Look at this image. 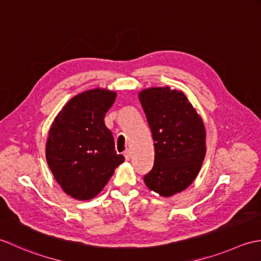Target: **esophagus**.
I'll use <instances>...</instances> for the list:
<instances>
[{"mask_svg":"<svg viewBox=\"0 0 261 261\" xmlns=\"http://www.w3.org/2000/svg\"><path fill=\"white\" fill-rule=\"evenodd\" d=\"M124 156H125L126 160H129V159H130V151L129 150H126L124 152Z\"/></svg>","mask_w":261,"mask_h":261,"instance_id":"obj_1","label":"esophagus"}]
</instances>
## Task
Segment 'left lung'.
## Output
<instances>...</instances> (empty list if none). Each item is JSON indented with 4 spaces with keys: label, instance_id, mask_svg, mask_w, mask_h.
Returning <instances> with one entry per match:
<instances>
[{
    "label": "left lung",
    "instance_id": "8db88e82",
    "mask_svg": "<svg viewBox=\"0 0 261 261\" xmlns=\"http://www.w3.org/2000/svg\"><path fill=\"white\" fill-rule=\"evenodd\" d=\"M154 141V164L144 175L151 190L164 197L189 187L205 158V127L187 97L170 88L140 92Z\"/></svg>",
    "mask_w": 261,
    "mask_h": 261
}]
</instances>
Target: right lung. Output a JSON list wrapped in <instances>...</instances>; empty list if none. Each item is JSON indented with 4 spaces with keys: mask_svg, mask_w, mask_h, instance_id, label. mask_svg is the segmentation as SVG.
<instances>
[{
    "mask_svg": "<svg viewBox=\"0 0 261 261\" xmlns=\"http://www.w3.org/2000/svg\"><path fill=\"white\" fill-rule=\"evenodd\" d=\"M116 93L89 90L64 106L49 129L46 159L54 178L72 197H95L125 158L115 151L105 116Z\"/></svg>",
    "mask_w": 261,
    "mask_h": 261,
    "instance_id": "add662e5",
    "label": "right lung"
}]
</instances>
